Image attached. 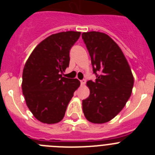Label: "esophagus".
<instances>
[{
    "label": "esophagus",
    "instance_id": "obj_1",
    "mask_svg": "<svg viewBox=\"0 0 155 155\" xmlns=\"http://www.w3.org/2000/svg\"><path fill=\"white\" fill-rule=\"evenodd\" d=\"M85 82L86 81L84 80V79H83V80L81 81V85H84V84H85Z\"/></svg>",
    "mask_w": 155,
    "mask_h": 155
}]
</instances>
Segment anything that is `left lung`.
Masks as SVG:
<instances>
[{"label": "left lung", "mask_w": 155, "mask_h": 155, "mask_svg": "<svg viewBox=\"0 0 155 155\" xmlns=\"http://www.w3.org/2000/svg\"><path fill=\"white\" fill-rule=\"evenodd\" d=\"M82 39L97 78L94 82H87L90 94L82 101L83 113L92 124H105L125 106L132 93L134 76L123 51L109 35L87 31L82 33Z\"/></svg>", "instance_id": "8db88e82"}]
</instances>
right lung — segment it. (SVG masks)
Masks as SVG:
<instances>
[{
	"instance_id": "1",
	"label": "right lung",
	"mask_w": 155,
	"mask_h": 155,
	"mask_svg": "<svg viewBox=\"0 0 155 155\" xmlns=\"http://www.w3.org/2000/svg\"><path fill=\"white\" fill-rule=\"evenodd\" d=\"M80 31L53 34L33 50L25 64L21 88L26 105L35 118L53 124L63 120L74 92L81 83L62 77L69 67V53Z\"/></svg>"
}]
</instances>
